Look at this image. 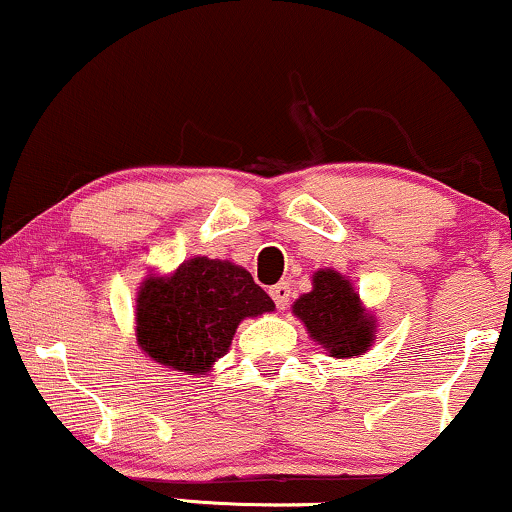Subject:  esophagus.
<instances>
[{
	"label": "esophagus",
	"mask_w": 512,
	"mask_h": 512,
	"mask_svg": "<svg viewBox=\"0 0 512 512\" xmlns=\"http://www.w3.org/2000/svg\"><path fill=\"white\" fill-rule=\"evenodd\" d=\"M270 296H272V301H275L277 308H280V310L287 308L289 296H291L289 282H280V284H275V287H270Z\"/></svg>",
	"instance_id": "34e87169"
}]
</instances>
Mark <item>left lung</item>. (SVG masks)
<instances>
[{"label":"left lung","instance_id":"8db88e82","mask_svg":"<svg viewBox=\"0 0 512 512\" xmlns=\"http://www.w3.org/2000/svg\"><path fill=\"white\" fill-rule=\"evenodd\" d=\"M291 310L310 338L338 360L367 353L376 338L374 315L364 310L353 282L331 268L315 272L313 291L298 296Z\"/></svg>","mask_w":512,"mask_h":512}]
</instances>
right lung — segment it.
<instances>
[{
	"label": "right lung",
	"mask_w": 512,
	"mask_h": 512,
	"mask_svg": "<svg viewBox=\"0 0 512 512\" xmlns=\"http://www.w3.org/2000/svg\"><path fill=\"white\" fill-rule=\"evenodd\" d=\"M275 303L240 265L195 256L169 277H145L136 298V341L164 367L207 374L230 350L244 317Z\"/></svg>",
	"instance_id": "1"
}]
</instances>
